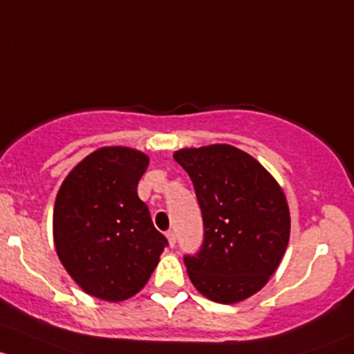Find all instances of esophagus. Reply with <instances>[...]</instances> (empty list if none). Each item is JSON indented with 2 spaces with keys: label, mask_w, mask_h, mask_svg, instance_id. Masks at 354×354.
Here are the masks:
<instances>
[{
  "label": "esophagus",
  "mask_w": 354,
  "mask_h": 354,
  "mask_svg": "<svg viewBox=\"0 0 354 354\" xmlns=\"http://www.w3.org/2000/svg\"><path fill=\"white\" fill-rule=\"evenodd\" d=\"M167 239H169V245L170 247H176V233H174L172 230H169L167 232Z\"/></svg>",
  "instance_id": "1"
}]
</instances>
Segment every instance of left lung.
<instances>
[{
	"label": "left lung",
	"mask_w": 354,
	"mask_h": 354,
	"mask_svg": "<svg viewBox=\"0 0 354 354\" xmlns=\"http://www.w3.org/2000/svg\"><path fill=\"white\" fill-rule=\"evenodd\" d=\"M174 158L191 177L203 214V245L184 256L192 285L218 304L252 297L279 266L290 240L285 194L239 148H185Z\"/></svg>",
	"instance_id": "1"
}]
</instances>
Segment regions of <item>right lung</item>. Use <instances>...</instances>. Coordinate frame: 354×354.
Listing matches in <instances>:
<instances>
[{
  "label": "right lung",
  "mask_w": 354,
  "mask_h": 354,
  "mask_svg": "<svg viewBox=\"0 0 354 354\" xmlns=\"http://www.w3.org/2000/svg\"><path fill=\"white\" fill-rule=\"evenodd\" d=\"M145 153L93 151L64 178L54 204V243L73 279L92 297L122 301L141 290L169 242L138 198Z\"/></svg>",
  "instance_id": "obj_1"
}]
</instances>
